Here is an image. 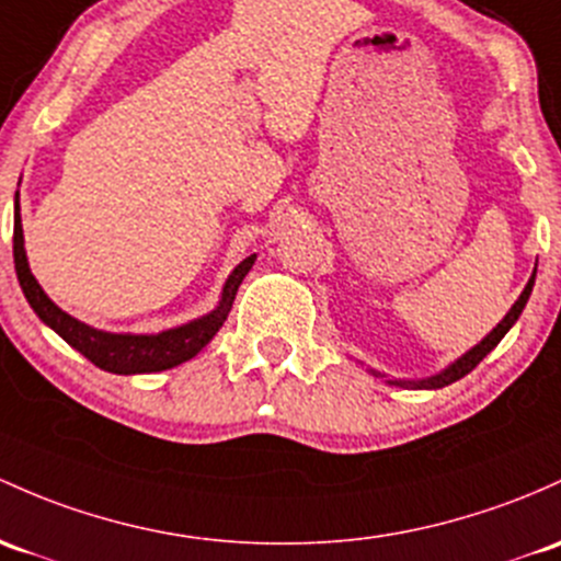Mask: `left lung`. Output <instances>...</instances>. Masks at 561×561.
<instances>
[{
  "label": "left lung",
  "mask_w": 561,
  "mask_h": 561,
  "mask_svg": "<svg viewBox=\"0 0 561 561\" xmlns=\"http://www.w3.org/2000/svg\"><path fill=\"white\" fill-rule=\"evenodd\" d=\"M533 283H535V273H533V278H529V283L527 286H524V291H522V297L516 299V305L511 307L508 310V316L503 318V321L497 323L495 329L490 331V334L484 336V340L479 342V345L473 347V351H468L466 355H462V358H457L455 364L449 366V369H444L442 375H436V377H431V379H423V382H414L417 385V388H444V385H451V382H457V379L460 377H466L468 371H473L476 366L481 364V360L486 358V353L490 351H495L497 347V342L503 340L505 334H508V329L514 327L516 321H519V316H522V310H524V305H527V299H529V291H533ZM396 385H407V382H396Z\"/></svg>",
  "instance_id": "obj_1"
}]
</instances>
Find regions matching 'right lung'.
Listing matches in <instances>:
<instances>
[{
	"label": "right lung",
	"mask_w": 561,
	"mask_h": 561,
	"mask_svg": "<svg viewBox=\"0 0 561 561\" xmlns=\"http://www.w3.org/2000/svg\"><path fill=\"white\" fill-rule=\"evenodd\" d=\"M13 256H15V273L21 280L23 294H26L28 305L34 312L47 323L56 334H61L75 351H80L90 364L99 369L112 371V375H147V371H162L171 366L184 364L192 355H197L203 347L214 340L216 331L227 321V312L232 310L234 294L243 283L249 270L254 267L256 254L245 256L243 262L234 267V273L225 283V294H221V305L208 316L197 318V321L186 323V327L168 329L162 334H110V331L90 329L80 323L77 318L66 316L61 307H56L42 291L37 278L32 275L26 262V251H23V227H21V206H18L15 195V232H13Z\"/></svg>",
	"instance_id": "add662e5"
}]
</instances>
